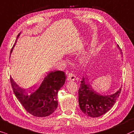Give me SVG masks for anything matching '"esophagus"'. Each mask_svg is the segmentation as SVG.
I'll list each match as a JSON object with an SVG mask.
<instances>
[{
  "instance_id": "esophagus-1",
  "label": "esophagus",
  "mask_w": 134,
  "mask_h": 134,
  "mask_svg": "<svg viewBox=\"0 0 134 134\" xmlns=\"http://www.w3.org/2000/svg\"><path fill=\"white\" fill-rule=\"evenodd\" d=\"M75 75L74 74L69 72H67V80H68V81H74V80H75Z\"/></svg>"
}]
</instances>
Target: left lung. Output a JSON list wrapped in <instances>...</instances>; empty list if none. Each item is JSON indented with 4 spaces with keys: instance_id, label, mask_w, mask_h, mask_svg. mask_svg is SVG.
Segmentation results:
<instances>
[{
    "instance_id": "obj_1",
    "label": "left lung",
    "mask_w": 134,
    "mask_h": 134,
    "mask_svg": "<svg viewBox=\"0 0 134 134\" xmlns=\"http://www.w3.org/2000/svg\"><path fill=\"white\" fill-rule=\"evenodd\" d=\"M120 50L122 53L121 48ZM86 80V78H82L78 90L80 109L85 115L90 117L100 116L109 111L113 106L121 93V88L113 95L101 96L92 90Z\"/></svg>"
}]
</instances>
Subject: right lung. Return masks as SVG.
<instances>
[{
  "label": "right lung",
  "mask_w": 134,
  "mask_h": 134,
  "mask_svg": "<svg viewBox=\"0 0 134 134\" xmlns=\"http://www.w3.org/2000/svg\"><path fill=\"white\" fill-rule=\"evenodd\" d=\"M18 36L19 35L17 38ZM65 81L64 72L52 71L44 76L42 82L36 87L31 90L24 91L10 77L12 87L16 97L28 113L37 117H45L54 113L58 108V91Z\"/></svg>",
  "instance_id": "right-lung-1"
}]
</instances>
